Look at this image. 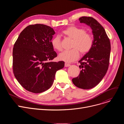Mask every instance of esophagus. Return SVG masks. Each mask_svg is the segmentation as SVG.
<instances>
[{
    "label": "esophagus",
    "instance_id": "1",
    "mask_svg": "<svg viewBox=\"0 0 124 124\" xmlns=\"http://www.w3.org/2000/svg\"><path fill=\"white\" fill-rule=\"evenodd\" d=\"M70 66V64L67 63H65V67H69Z\"/></svg>",
    "mask_w": 124,
    "mask_h": 124
}]
</instances>
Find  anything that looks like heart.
Returning a JSON list of instances; mask_svg holds the SVG:
<instances>
[{
  "label": "heart",
  "instance_id": "obj_1",
  "mask_svg": "<svg viewBox=\"0 0 124 124\" xmlns=\"http://www.w3.org/2000/svg\"><path fill=\"white\" fill-rule=\"evenodd\" d=\"M62 35L72 39L70 50L64 51L59 55V59L66 62H72L79 57V52L82 55H85L91 51L94 44V39L92 35L86 32L85 29L70 26L62 31ZM52 46L55 50L60 51L62 46L60 38L54 37L51 40Z\"/></svg>",
  "mask_w": 124,
  "mask_h": 124
}]
</instances>
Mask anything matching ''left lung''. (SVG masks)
<instances>
[{
	"instance_id": "1",
	"label": "left lung",
	"mask_w": 124,
	"mask_h": 124,
	"mask_svg": "<svg viewBox=\"0 0 124 124\" xmlns=\"http://www.w3.org/2000/svg\"><path fill=\"white\" fill-rule=\"evenodd\" d=\"M92 28L94 38L93 47L78 62L81 69L79 75L72 81L77 87L91 89L98 84L106 75L109 66L110 43L102 26L96 19L90 16L79 18Z\"/></svg>"
}]
</instances>
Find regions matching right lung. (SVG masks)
Instances as JSON below:
<instances>
[{"label":"right lung","instance_id":"add662e5","mask_svg":"<svg viewBox=\"0 0 124 124\" xmlns=\"http://www.w3.org/2000/svg\"><path fill=\"white\" fill-rule=\"evenodd\" d=\"M55 34L49 26L31 24L21 32L14 44L13 72L30 92L41 93L49 89L57 71L64 66V61H52L57 56L51 45Z\"/></svg>","mask_w":124,"mask_h":124}]
</instances>
